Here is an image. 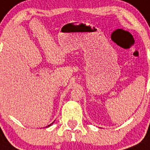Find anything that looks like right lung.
Segmentation results:
<instances>
[{
    "instance_id": "right-lung-1",
    "label": "right lung",
    "mask_w": 150,
    "mask_h": 150,
    "mask_svg": "<svg viewBox=\"0 0 150 150\" xmlns=\"http://www.w3.org/2000/svg\"><path fill=\"white\" fill-rule=\"evenodd\" d=\"M54 123V122H52V123H51V124H50V125H48V126H46V127H45V128H48V127H49V126H51V125H52V124H53Z\"/></svg>"
}]
</instances>
